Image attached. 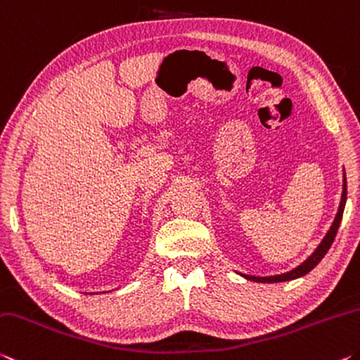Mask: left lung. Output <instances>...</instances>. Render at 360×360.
<instances>
[{"instance_id": "1", "label": "left lung", "mask_w": 360, "mask_h": 360, "mask_svg": "<svg viewBox=\"0 0 360 360\" xmlns=\"http://www.w3.org/2000/svg\"><path fill=\"white\" fill-rule=\"evenodd\" d=\"M346 198H347V186H346V174L343 172V193H341V201H340V205H338V212H337V215H335V220L332 223V226H330L327 234L323 236L321 244L316 247V250L311 253V255L306 258L303 263H300L297 268H293V269L287 271V273H282V274L266 276V278H260V276L243 274V273H238V274L243 276V278H245V279L253 281V282H262V284H274V282H285V281H293V279L303 278L304 274H308L311 269H314L317 264H319V262L322 260L323 257H326V253L328 252L330 247H332L333 240H335V236H337V233H338L341 219H343Z\"/></svg>"}]
</instances>
